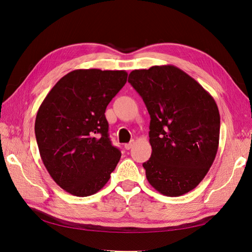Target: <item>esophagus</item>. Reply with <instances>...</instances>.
<instances>
[{
  "instance_id": "obj_1",
  "label": "esophagus",
  "mask_w": 252,
  "mask_h": 252,
  "mask_svg": "<svg viewBox=\"0 0 252 252\" xmlns=\"http://www.w3.org/2000/svg\"><path fill=\"white\" fill-rule=\"evenodd\" d=\"M133 141L132 142H130V143H128V144H125L124 145V147H125V149H127V150H129V149H131L132 148V146H133Z\"/></svg>"
}]
</instances>
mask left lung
<instances>
[{"mask_svg": "<svg viewBox=\"0 0 252 252\" xmlns=\"http://www.w3.org/2000/svg\"><path fill=\"white\" fill-rule=\"evenodd\" d=\"M128 82L150 114L151 157L143 163L149 184L180 196L200 184L215 161L220 113L215 98L173 65L132 70Z\"/></svg>", "mask_w": 252, "mask_h": 252, "instance_id": "left-lung-1", "label": "left lung"}]
</instances>
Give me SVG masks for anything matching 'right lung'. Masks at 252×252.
I'll list each match as a JSON object with an SVG mask.
<instances>
[{
  "instance_id": "right-lung-1",
  "label": "right lung",
  "mask_w": 252,
  "mask_h": 252,
  "mask_svg": "<svg viewBox=\"0 0 252 252\" xmlns=\"http://www.w3.org/2000/svg\"><path fill=\"white\" fill-rule=\"evenodd\" d=\"M127 75L125 70L70 71L37 110L34 132L43 164L68 193H96L117 167L121 152L108 138L105 110Z\"/></svg>"
}]
</instances>
